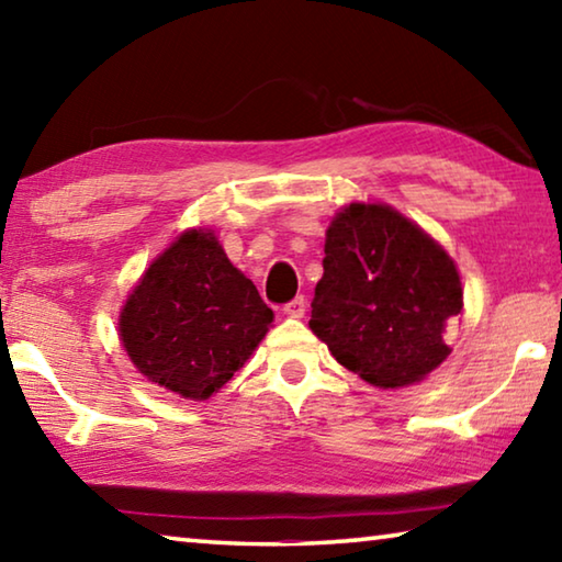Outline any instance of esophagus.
Listing matches in <instances>:
<instances>
[{
  "instance_id": "obj_1",
  "label": "esophagus",
  "mask_w": 562,
  "mask_h": 562,
  "mask_svg": "<svg viewBox=\"0 0 562 562\" xmlns=\"http://www.w3.org/2000/svg\"><path fill=\"white\" fill-rule=\"evenodd\" d=\"M304 310H307V302H304V297H294L292 302L284 304V315L288 317H302Z\"/></svg>"
}]
</instances>
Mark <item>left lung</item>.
Returning <instances> with one entry per match:
<instances>
[{"mask_svg": "<svg viewBox=\"0 0 562 562\" xmlns=\"http://www.w3.org/2000/svg\"><path fill=\"white\" fill-rule=\"evenodd\" d=\"M310 329L341 367L379 389L414 384L449 357L446 322L461 315L453 260L382 203H351L331 221Z\"/></svg>", "mask_w": 562, "mask_h": 562, "instance_id": "1", "label": "left lung"}]
</instances>
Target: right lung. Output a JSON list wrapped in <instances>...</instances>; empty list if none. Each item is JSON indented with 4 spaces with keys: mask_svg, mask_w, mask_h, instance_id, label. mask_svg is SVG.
Here are the masks:
<instances>
[{
    "mask_svg": "<svg viewBox=\"0 0 562 562\" xmlns=\"http://www.w3.org/2000/svg\"><path fill=\"white\" fill-rule=\"evenodd\" d=\"M272 310L211 231H188L150 262L121 310L123 349L150 382L213 396L272 325Z\"/></svg>",
    "mask_w": 562,
    "mask_h": 562,
    "instance_id": "obj_1",
    "label": "right lung"
}]
</instances>
